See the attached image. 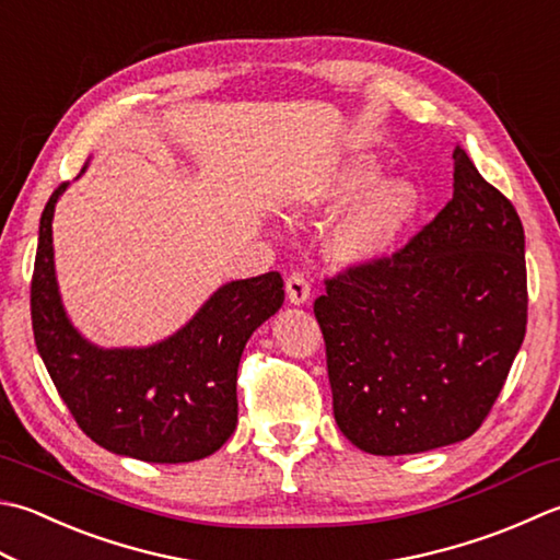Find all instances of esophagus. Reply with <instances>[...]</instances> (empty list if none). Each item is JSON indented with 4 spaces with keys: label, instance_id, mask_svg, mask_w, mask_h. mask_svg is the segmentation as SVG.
I'll return each mask as SVG.
<instances>
[{
    "label": "esophagus",
    "instance_id": "1",
    "mask_svg": "<svg viewBox=\"0 0 560 560\" xmlns=\"http://www.w3.org/2000/svg\"><path fill=\"white\" fill-rule=\"evenodd\" d=\"M287 295L293 305H303L311 299V283L303 271H293L287 279Z\"/></svg>",
    "mask_w": 560,
    "mask_h": 560
}]
</instances>
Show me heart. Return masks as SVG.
I'll return each mask as SVG.
<instances>
[{"instance_id":"1","label":"heart","mask_w":560,"mask_h":560,"mask_svg":"<svg viewBox=\"0 0 560 560\" xmlns=\"http://www.w3.org/2000/svg\"><path fill=\"white\" fill-rule=\"evenodd\" d=\"M381 177V164L371 155H354L337 162L323 177L305 186L303 208L339 211L360 199ZM366 194V192H365ZM368 195V194H366ZM364 196V195H363ZM365 197V196H364ZM420 208V189L410 179H390L359 201L337 225L330 249L345 265H369L381 259Z\"/></svg>"}]
</instances>
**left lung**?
I'll return each instance as SVG.
<instances>
[{"instance_id": "left-lung-1", "label": "left lung", "mask_w": 560, "mask_h": 560, "mask_svg": "<svg viewBox=\"0 0 560 560\" xmlns=\"http://www.w3.org/2000/svg\"><path fill=\"white\" fill-rule=\"evenodd\" d=\"M325 289L313 313L349 442L376 456L420 454L483 424L527 332V261L517 211L464 148L434 221Z\"/></svg>"}]
</instances>
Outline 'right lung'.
Instances as JSON below:
<instances>
[{"label":"right lung","mask_w":560,"mask_h":560,"mask_svg":"<svg viewBox=\"0 0 560 560\" xmlns=\"http://www.w3.org/2000/svg\"><path fill=\"white\" fill-rule=\"evenodd\" d=\"M65 189L60 184L43 208L31 279L33 337L62 402L80 430L114 454L150 464L211 456L235 432L240 357L281 308V273L225 283L158 345L102 349L74 330L55 279L52 213Z\"/></svg>","instance_id":"1"}]
</instances>
